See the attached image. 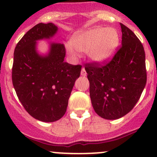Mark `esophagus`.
I'll use <instances>...</instances> for the list:
<instances>
[{
  "instance_id": "34e87169",
  "label": "esophagus",
  "mask_w": 157,
  "mask_h": 157,
  "mask_svg": "<svg viewBox=\"0 0 157 157\" xmlns=\"http://www.w3.org/2000/svg\"><path fill=\"white\" fill-rule=\"evenodd\" d=\"M80 74H81V76H83V77H86V70L84 68L82 69L81 71V73H80Z\"/></svg>"
}]
</instances>
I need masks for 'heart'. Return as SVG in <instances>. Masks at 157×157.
Returning <instances> with one entry per match:
<instances>
[{"label": "heart", "instance_id": "b5f03b06", "mask_svg": "<svg viewBox=\"0 0 157 157\" xmlns=\"http://www.w3.org/2000/svg\"><path fill=\"white\" fill-rule=\"evenodd\" d=\"M119 44L120 36L116 29L95 27L74 33L65 48L71 57H78L77 50L88 52L92 62L102 65L114 57Z\"/></svg>", "mask_w": 157, "mask_h": 157}]
</instances>
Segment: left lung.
<instances>
[{"instance_id": "obj_1", "label": "left lung", "mask_w": 157, "mask_h": 157, "mask_svg": "<svg viewBox=\"0 0 157 157\" xmlns=\"http://www.w3.org/2000/svg\"><path fill=\"white\" fill-rule=\"evenodd\" d=\"M122 47L105 65H86L95 113L106 120L123 117L141 97L147 82L145 52L141 41L120 23Z\"/></svg>"}]
</instances>
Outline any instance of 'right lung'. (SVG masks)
Masks as SVG:
<instances>
[{"instance_id":"add662e5","label":"right lung","mask_w":157,"mask_h":157,"mask_svg":"<svg viewBox=\"0 0 157 157\" xmlns=\"http://www.w3.org/2000/svg\"><path fill=\"white\" fill-rule=\"evenodd\" d=\"M58 27L39 23L19 40L14 50L12 69L13 87L26 111L40 121L51 123L64 116L81 66L65 62V48L49 42L46 54L37 50V41L50 40Z\"/></svg>"}]
</instances>
